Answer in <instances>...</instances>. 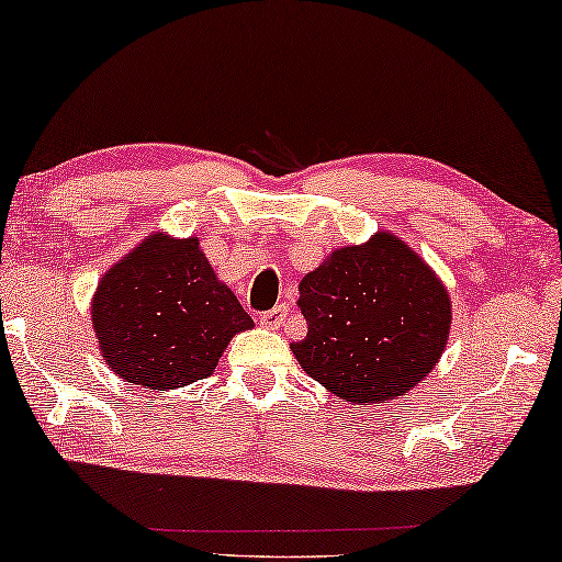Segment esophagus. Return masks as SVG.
I'll list each match as a JSON object with an SVG mask.
<instances>
[{
	"mask_svg": "<svg viewBox=\"0 0 562 562\" xmlns=\"http://www.w3.org/2000/svg\"><path fill=\"white\" fill-rule=\"evenodd\" d=\"M288 315H290L288 305H274L272 310H267V313L260 315V325L267 329H278L284 319H288Z\"/></svg>",
	"mask_w": 562,
	"mask_h": 562,
	"instance_id": "34e87169",
	"label": "esophagus"
}]
</instances>
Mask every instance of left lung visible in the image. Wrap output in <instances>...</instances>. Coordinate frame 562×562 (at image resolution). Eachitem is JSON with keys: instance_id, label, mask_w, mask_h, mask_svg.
<instances>
[{"instance_id": "8db88e82", "label": "left lung", "mask_w": 562, "mask_h": 562, "mask_svg": "<svg viewBox=\"0 0 562 562\" xmlns=\"http://www.w3.org/2000/svg\"><path fill=\"white\" fill-rule=\"evenodd\" d=\"M297 290L307 335L290 350L310 378L345 403L372 405L409 393L448 347V288L387 229L333 249Z\"/></svg>"}]
</instances>
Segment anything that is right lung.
I'll use <instances>...</instances> for the list:
<instances>
[{
  "label": "right lung",
  "instance_id": "add662e5",
  "mask_svg": "<svg viewBox=\"0 0 562 562\" xmlns=\"http://www.w3.org/2000/svg\"><path fill=\"white\" fill-rule=\"evenodd\" d=\"M89 313L104 364L147 390L210 378L229 340L255 327L200 237L167 233H149L102 274Z\"/></svg>",
  "mask_w": 562,
  "mask_h": 562
}]
</instances>
